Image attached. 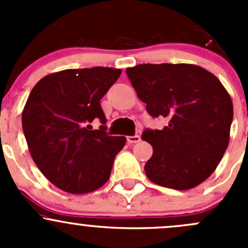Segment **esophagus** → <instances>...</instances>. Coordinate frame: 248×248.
<instances>
[{"mask_svg": "<svg viewBox=\"0 0 248 248\" xmlns=\"http://www.w3.org/2000/svg\"><path fill=\"white\" fill-rule=\"evenodd\" d=\"M140 141V137L139 136H129L127 137V142L128 144H136V142Z\"/></svg>", "mask_w": 248, "mask_h": 248, "instance_id": "esophagus-1", "label": "esophagus"}]
</instances>
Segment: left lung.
I'll return each mask as SVG.
<instances>
[{
	"instance_id": "left-lung-1",
	"label": "left lung",
	"mask_w": 248,
	"mask_h": 248,
	"mask_svg": "<svg viewBox=\"0 0 248 248\" xmlns=\"http://www.w3.org/2000/svg\"><path fill=\"white\" fill-rule=\"evenodd\" d=\"M126 72L149 114L168 120L163 129H146L141 136L154 149L145 164L146 176L179 191L201 185L228 147L232 121L228 91L197 64L142 63Z\"/></svg>"
}]
</instances>
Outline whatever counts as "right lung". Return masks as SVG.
<instances>
[{
  "mask_svg": "<svg viewBox=\"0 0 248 248\" xmlns=\"http://www.w3.org/2000/svg\"><path fill=\"white\" fill-rule=\"evenodd\" d=\"M122 71L110 67L64 69L42 78L32 89L24 110L22 129L30 154L42 174L67 193L84 194L109 180L115 156L126 144L111 137L101 99Z\"/></svg>",
  "mask_w": 248,
  "mask_h": 248,
  "instance_id": "right-lung-1",
  "label": "right lung"
}]
</instances>
